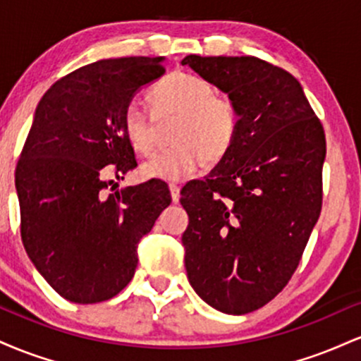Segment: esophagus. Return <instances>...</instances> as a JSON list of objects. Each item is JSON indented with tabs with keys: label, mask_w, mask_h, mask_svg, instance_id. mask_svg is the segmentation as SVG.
I'll use <instances>...</instances> for the list:
<instances>
[{
	"label": "esophagus",
	"mask_w": 361,
	"mask_h": 361,
	"mask_svg": "<svg viewBox=\"0 0 361 361\" xmlns=\"http://www.w3.org/2000/svg\"><path fill=\"white\" fill-rule=\"evenodd\" d=\"M169 193H171V200L176 204V202L180 200V186L171 183V185H169Z\"/></svg>",
	"instance_id": "1"
}]
</instances>
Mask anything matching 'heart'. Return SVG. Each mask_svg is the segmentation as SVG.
Returning <instances> with one entry per match:
<instances>
[{
	"label": "heart",
	"instance_id": "obj_1",
	"mask_svg": "<svg viewBox=\"0 0 361 361\" xmlns=\"http://www.w3.org/2000/svg\"><path fill=\"white\" fill-rule=\"evenodd\" d=\"M159 120L176 118L175 146L144 161L140 175L146 180L181 181L197 173L207 159L217 163L234 146L239 114L234 102L215 94L214 86L186 73H171L149 91ZM137 102H130L122 115L127 142L147 154L156 144V118Z\"/></svg>",
	"mask_w": 361,
	"mask_h": 361
}]
</instances>
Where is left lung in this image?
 Here are the masks:
<instances>
[{
	"instance_id": "1",
	"label": "left lung",
	"mask_w": 361,
	"mask_h": 361,
	"mask_svg": "<svg viewBox=\"0 0 361 361\" xmlns=\"http://www.w3.org/2000/svg\"><path fill=\"white\" fill-rule=\"evenodd\" d=\"M234 102V146L205 180L186 183L181 235L188 281L226 314L268 304L299 264L321 214L326 137L300 82L258 57L181 61Z\"/></svg>"
}]
</instances>
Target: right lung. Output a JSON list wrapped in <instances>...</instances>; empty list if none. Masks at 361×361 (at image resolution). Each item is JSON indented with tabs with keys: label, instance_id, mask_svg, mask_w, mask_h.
I'll return each instance as SVG.
<instances>
[{
	"label": "right lung",
	"instance_id": "obj_1",
	"mask_svg": "<svg viewBox=\"0 0 361 361\" xmlns=\"http://www.w3.org/2000/svg\"><path fill=\"white\" fill-rule=\"evenodd\" d=\"M163 62L120 57L82 66L54 82L35 109L15 171L22 241L37 271L74 304L109 300L126 287L139 241L171 204L161 180L103 193V168L115 164L118 178L137 166L122 115L140 88L163 76Z\"/></svg>",
	"mask_w": 361,
	"mask_h": 361
}]
</instances>
